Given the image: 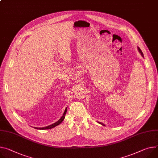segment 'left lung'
<instances>
[{"label": "left lung", "mask_w": 158, "mask_h": 158, "mask_svg": "<svg viewBox=\"0 0 158 158\" xmlns=\"http://www.w3.org/2000/svg\"><path fill=\"white\" fill-rule=\"evenodd\" d=\"M137 49H138V50H139V52L141 54V55L143 56V57H144V54H143V53L142 52V51H141V50L140 49V48L139 47H137ZM99 123H100V124H102V125H105L103 123H101V122H98Z\"/></svg>", "instance_id": "obj_1"}]
</instances>
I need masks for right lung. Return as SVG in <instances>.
<instances>
[{"mask_svg": "<svg viewBox=\"0 0 158 158\" xmlns=\"http://www.w3.org/2000/svg\"><path fill=\"white\" fill-rule=\"evenodd\" d=\"M67 107L65 108V111H64V113H63V115L62 116V117L57 121V122H56L55 123H53V124H52V125H48V126H47V127H35V128H36V129H38V130H47V129H50V128H53V127H56V126H57V125H59V124H60L62 122V121L64 120V118H65V114H66V113H67Z\"/></svg>", "mask_w": 158, "mask_h": 158, "instance_id": "add662e5", "label": "right lung"}]
</instances>
